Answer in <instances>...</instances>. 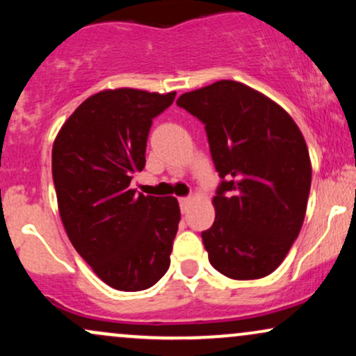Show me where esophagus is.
I'll return each instance as SVG.
<instances>
[{
    "mask_svg": "<svg viewBox=\"0 0 356 356\" xmlns=\"http://www.w3.org/2000/svg\"><path fill=\"white\" fill-rule=\"evenodd\" d=\"M179 204H181V211L186 212L187 207H189V204H191V197H181L179 199Z\"/></svg>",
    "mask_w": 356,
    "mask_h": 356,
    "instance_id": "esophagus-1",
    "label": "esophagus"
}]
</instances>
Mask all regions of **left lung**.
<instances>
[{
    "label": "left lung",
    "instance_id": "left-lung-1",
    "mask_svg": "<svg viewBox=\"0 0 356 356\" xmlns=\"http://www.w3.org/2000/svg\"><path fill=\"white\" fill-rule=\"evenodd\" d=\"M206 129L220 184L216 219L202 232L211 264L231 280H257L283 263L303 226L312 162L284 108L248 85L220 80L179 97Z\"/></svg>",
    "mask_w": 356,
    "mask_h": 356
}]
</instances>
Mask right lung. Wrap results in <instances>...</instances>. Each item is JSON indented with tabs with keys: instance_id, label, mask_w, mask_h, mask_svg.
Wrapping results in <instances>:
<instances>
[{
	"instance_id": "right-lung-1",
	"label": "right lung",
	"mask_w": 356,
	"mask_h": 356,
	"mask_svg": "<svg viewBox=\"0 0 356 356\" xmlns=\"http://www.w3.org/2000/svg\"><path fill=\"white\" fill-rule=\"evenodd\" d=\"M175 92L104 90L65 122L51 152L61 222L73 248L104 283L142 291L165 275L181 209L175 197L130 189L145 167L152 118Z\"/></svg>"
}]
</instances>
